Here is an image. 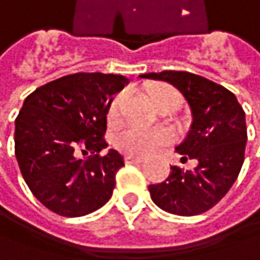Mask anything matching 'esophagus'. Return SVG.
<instances>
[{
	"instance_id": "esophagus-1",
	"label": "esophagus",
	"mask_w": 260,
	"mask_h": 260,
	"mask_svg": "<svg viewBox=\"0 0 260 260\" xmlns=\"http://www.w3.org/2000/svg\"><path fill=\"white\" fill-rule=\"evenodd\" d=\"M125 162H127V164H141V162H144V157L133 156V154H127L125 156Z\"/></svg>"
}]
</instances>
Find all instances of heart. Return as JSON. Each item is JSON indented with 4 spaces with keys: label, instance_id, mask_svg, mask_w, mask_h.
<instances>
[{
    "label": "heart",
    "instance_id": "b5f03b06",
    "mask_svg": "<svg viewBox=\"0 0 260 260\" xmlns=\"http://www.w3.org/2000/svg\"><path fill=\"white\" fill-rule=\"evenodd\" d=\"M169 87H162L157 88L153 94L166 90ZM122 96H118V98L113 101L112 109H110V116L115 118L118 115L119 110V104H121ZM175 135L170 128L167 127H147V125H127L125 128H122L118 136H116V145L130 154H150L156 150H159L160 147H164L167 144H170L173 141Z\"/></svg>",
    "mask_w": 260,
    "mask_h": 260
}]
</instances>
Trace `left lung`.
Returning <instances> with one entry per match:
<instances>
[{"instance_id": "left-lung-1", "label": "left lung", "mask_w": 260, "mask_h": 260, "mask_svg": "<svg viewBox=\"0 0 260 260\" xmlns=\"http://www.w3.org/2000/svg\"><path fill=\"white\" fill-rule=\"evenodd\" d=\"M141 78L167 81L184 94L193 122L176 151L182 160H198L193 170L175 166L164 182L150 185L151 201L172 214H201L214 207L238 179L247 144L245 112L230 90L190 72L164 70Z\"/></svg>"}]
</instances>
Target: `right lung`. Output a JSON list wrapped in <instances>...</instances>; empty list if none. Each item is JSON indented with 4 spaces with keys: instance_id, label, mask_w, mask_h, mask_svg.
<instances>
[{
    "instance_id": "right-lung-1",
    "label": "right lung",
    "mask_w": 260,
    "mask_h": 260,
    "mask_svg": "<svg viewBox=\"0 0 260 260\" xmlns=\"http://www.w3.org/2000/svg\"><path fill=\"white\" fill-rule=\"evenodd\" d=\"M128 79L122 75L73 73L30 93L15 119V156L34 196L50 211L78 217L112 198L124 157L116 150L100 154L113 94ZM92 156L81 159L79 153Z\"/></svg>"
}]
</instances>
